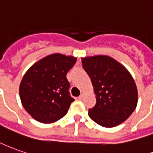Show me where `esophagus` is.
Listing matches in <instances>:
<instances>
[{
  "label": "esophagus",
  "instance_id": "1",
  "mask_svg": "<svg viewBox=\"0 0 153 153\" xmlns=\"http://www.w3.org/2000/svg\"><path fill=\"white\" fill-rule=\"evenodd\" d=\"M83 98H84V94H81L79 96V100H83Z\"/></svg>",
  "mask_w": 153,
  "mask_h": 153
}]
</instances>
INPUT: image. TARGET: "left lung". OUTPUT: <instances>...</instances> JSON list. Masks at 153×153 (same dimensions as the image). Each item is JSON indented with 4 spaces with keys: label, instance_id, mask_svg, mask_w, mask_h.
Listing matches in <instances>:
<instances>
[{
    "label": "left lung",
    "instance_id": "obj_1",
    "mask_svg": "<svg viewBox=\"0 0 153 153\" xmlns=\"http://www.w3.org/2000/svg\"><path fill=\"white\" fill-rule=\"evenodd\" d=\"M82 64L96 95V104L89 110V116L104 127L121 124L137 105V89L132 76L109 56L82 58Z\"/></svg>",
    "mask_w": 153,
    "mask_h": 153
}]
</instances>
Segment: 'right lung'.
I'll use <instances>...</instances> for the list:
<instances>
[{
  "mask_svg": "<svg viewBox=\"0 0 153 153\" xmlns=\"http://www.w3.org/2000/svg\"><path fill=\"white\" fill-rule=\"evenodd\" d=\"M73 56L54 53L34 63L20 84V99L35 120L53 123L64 116L74 100L68 92L67 73L76 63Z\"/></svg>",
  "mask_w": 153,
  "mask_h": 153,
  "instance_id": "right-lung-1",
  "label": "right lung"
}]
</instances>
